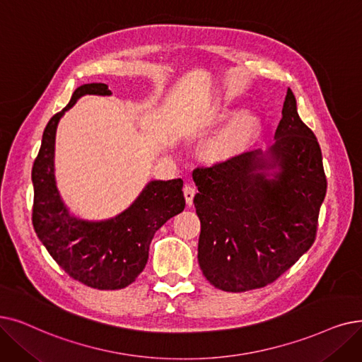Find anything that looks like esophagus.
I'll return each instance as SVG.
<instances>
[{
    "instance_id": "1",
    "label": "esophagus",
    "mask_w": 362,
    "mask_h": 362,
    "mask_svg": "<svg viewBox=\"0 0 362 362\" xmlns=\"http://www.w3.org/2000/svg\"><path fill=\"white\" fill-rule=\"evenodd\" d=\"M195 192H197V191H195V187H194L192 185H185V186H183V195H185V199H186L187 206H192Z\"/></svg>"
}]
</instances>
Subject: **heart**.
I'll return each instance as SVG.
<instances>
[{"mask_svg":"<svg viewBox=\"0 0 362 362\" xmlns=\"http://www.w3.org/2000/svg\"><path fill=\"white\" fill-rule=\"evenodd\" d=\"M233 115V111L230 109H225L220 114V118L228 119ZM259 119L255 114L245 112L243 114L237 121H235L229 129H226L222 134L211 139L210 142L204 148V156L210 161H222L230 156L238 145L243 142V139L253 130L257 125Z\"/></svg>","mask_w":362,"mask_h":362,"instance_id":"1","label":"heart"}]
</instances>
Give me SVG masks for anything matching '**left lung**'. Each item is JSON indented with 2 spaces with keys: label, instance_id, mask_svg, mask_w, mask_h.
Here are the masks:
<instances>
[{
  "label": "left lung",
  "instance_id": "obj_1",
  "mask_svg": "<svg viewBox=\"0 0 362 362\" xmlns=\"http://www.w3.org/2000/svg\"><path fill=\"white\" fill-rule=\"evenodd\" d=\"M199 268L232 293L271 284L315 241L327 192L322 153L288 88L275 142L192 173Z\"/></svg>",
  "mask_w": 362,
  "mask_h": 362
}]
</instances>
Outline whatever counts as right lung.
<instances>
[{
  "label": "right lung",
  "mask_w": 362,
  "mask_h": 362,
  "mask_svg": "<svg viewBox=\"0 0 362 362\" xmlns=\"http://www.w3.org/2000/svg\"><path fill=\"white\" fill-rule=\"evenodd\" d=\"M86 94L112 93L102 83L83 84L47 124L33 167V223L42 245L69 276L91 288L118 290L130 286L145 269L155 232L183 211V180H151L129 209L111 218L74 216L56 185L54 144L60 118Z\"/></svg>",
  "instance_id": "right-lung-1"
}]
</instances>
